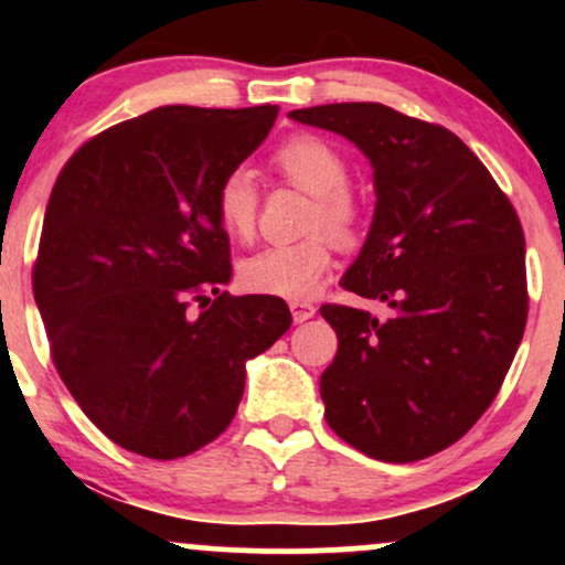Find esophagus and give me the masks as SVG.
Returning <instances> with one entry per match:
<instances>
[{
	"label": "esophagus",
	"instance_id": "esophagus-1",
	"mask_svg": "<svg viewBox=\"0 0 565 565\" xmlns=\"http://www.w3.org/2000/svg\"><path fill=\"white\" fill-rule=\"evenodd\" d=\"M289 310H291V319H295V323H302V321L313 319V316H316V305L313 302L295 300V302H289Z\"/></svg>",
	"mask_w": 565,
	"mask_h": 565
}]
</instances>
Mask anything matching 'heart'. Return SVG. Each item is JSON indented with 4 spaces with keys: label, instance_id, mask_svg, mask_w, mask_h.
Returning <instances> with one entry per match:
<instances>
[{
    "label": "heart",
    "instance_id": "heart-1",
    "mask_svg": "<svg viewBox=\"0 0 565 565\" xmlns=\"http://www.w3.org/2000/svg\"><path fill=\"white\" fill-rule=\"evenodd\" d=\"M274 167L284 180L313 196L308 231L313 233L295 244L263 246L238 268L242 284L257 295H274L284 300H305L321 287L332 268V242L355 246L364 231V212L350 188V167L345 157L329 140L316 135H297L274 153ZM255 174L236 167L220 180L215 191V215L228 236L246 242L257 228Z\"/></svg>",
    "mask_w": 565,
    "mask_h": 565
}]
</instances>
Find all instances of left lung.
<instances>
[{"label": "left lung", "mask_w": 565, "mask_h": 565, "mask_svg": "<svg viewBox=\"0 0 565 565\" xmlns=\"http://www.w3.org/2000/svg\"><path fill=\"white\" fill-rule=\"evenodd\" d=\"M342 135L374 167L372 228L342 287L393 310L323 305L337 355L327 423L380 462L457 444L497 398L529 316L526 238L483 161L446 127L382 103L289 114Z\"/></svg>", "instance_id": "left-lung-1"}]
</instances>
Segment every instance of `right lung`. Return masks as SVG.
I'll use <instances>...</instances> for the list:
<instances>
[{"label":"right lung","instance_id":"add662e5","mask_svg":"<svg viewBox=\"0 0 565 565\" xmlns=\"http://www.w3.org/2000/svg\"><path fill=\"white\" fill-rule=\"evenodd\" d=\"M278 106H161L66 161L44 212L34 300L53 364L121 449L178 459L215 440L244 364L291 327L281 297L223 291L220 180L268 138Z\"/></svg>","mask_w":565,"mask_h":565}]
</instances>
